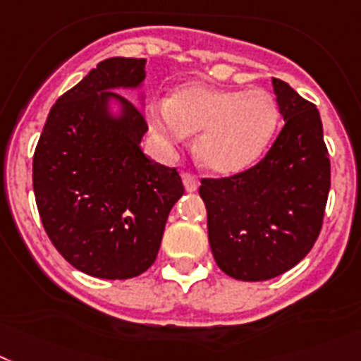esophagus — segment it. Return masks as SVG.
Listing matches in <instances>:
<instances>
[{"mask_svg": "<svg viewBox=\"0 0 361 361\" xmlns=\"http://www.w3.org/2000/svg\"><path fill=\"white\" fill-rule=\"evenodd\" d=\"M183 185L189 192H195L198 189V180H196V176L189 174V172H183Z\"/></svg>", "mask_w": 361, "mask_h": 361, "instance_id": "obj_1", "label": "esophagus"}]
</instances>
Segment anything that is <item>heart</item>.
Here are the masks:
<instances>
[{
	"instance_id": "1",
	"label": "heart",
	"mask_w": 361,
	"mask_h": 361,
	"mask_svg": "<svg viewBox=\"0 0 361 361\" xmlns=\"http://www.w3.org/2000/svg\"><path fill=\"white\" fill-rule=\"evenodd\" d=\"M148 123L163 147L195 135L198 161L218 176H233L257 163L279 123V106L266 90H229L185 84L163 104L148 106Z\"/></svg>"
}]
</instances>
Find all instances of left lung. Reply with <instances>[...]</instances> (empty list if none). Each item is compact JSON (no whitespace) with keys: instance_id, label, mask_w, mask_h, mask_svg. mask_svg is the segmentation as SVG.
Here are the masks:
<instances>
[{"instance_id":"left-lung-1","label":"left lung","mask_w":361,"mask_h":361,"mask_svg":"<svg viewBox=\"0 0 361 361\" xmlns=\"http://www.w3.org/2000/svg\"><path fill=\"white\" fill-rule=\"evenodd\" d=\"M274 92L284 126L255 166L204 178L207 233L218 268L238 281H268L301 262L319 237L330 159L316 104L283 80Z\"/></svg>"}]
</instances>
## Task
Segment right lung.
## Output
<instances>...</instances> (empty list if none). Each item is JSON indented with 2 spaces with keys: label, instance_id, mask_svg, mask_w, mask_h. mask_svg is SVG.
I'll list each match as a JSON object with an SVG mask.
<instances>
[{
  "label": "right lung",
  "instance_id": "1",
  "mask_svg": "<svg viewBox=\"0 0 361 361\" xmlns=\"http://www.w3.org/2000/svg\"><path fill=\"white\" fill-rule=\"evenodd\" d=\"M145 59L102 60L51 108L32 157L42 224L60 255L99 279L154 264L166 218L185 192L176 169L141 150V108L111 90L139 87ZM115 100L121 111L109 110Z\"/></svg>",
  "mask_w": 361,
  "mask_h": 361
}]
</instances>
